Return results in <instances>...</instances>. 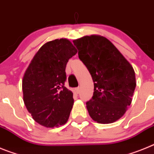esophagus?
Returning <instances> with one entry per match:
<instances>
[{"instance_id":"1","label":"esophagus","mask_w":154,"mask_h":154,"mask_svg":"<svg viewBox=\"0 0 154 154\" xmlns=\"http://www.w3.org/2000/svg\"><path fill=\"white\" fill-rule=\"evenodd\" d=\"M74 92L75 94H79V87H77V88H75Z\"/></svg>"}]
</instances>
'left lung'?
I'll list each match as a JSON object with an SVG mask.
<instances>
[{
	"mask_svg": "<svg viewBox=\"0 0 154 154\" xmlns=\"http://www.w3.org/2000/svg\"><path fill=\"white\" fill-rule=\"evenodd\" d=\"M73 43L94 82L93 96L86 102L89 116L99 123H113L124 115L131 104L137 85L135 72L104 37L85 36Z\"/></svg>",
	"mask_w": 154,
	"mask_h": 154,
	"instance_id": "1",
	"label": "left lung"
}]
</instances>
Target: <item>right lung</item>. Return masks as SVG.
I'll list each match as a JSON object with an SVG mask.
<instances>
[{"label": "right lung", "mask_w": 154, "mask_h": 154, "mask_svg": "<svg viewBox=\"0 0 154 154\" xmlns=\"http://www.w3.org/2000/svg\"><path fill=\"white\" fill-rule=\"evenodd\" d=\"M77 50L68 39H55L42 46L22 80L23 99L37 123L56 127L68 121L74 99L65 86V68Z\"/></svg>", "instance_id": "obj_1"}]
</instances>
